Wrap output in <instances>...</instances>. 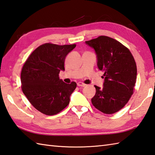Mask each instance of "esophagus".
Returning <instances> with one entry per match:
<instances>
[{
	"instance_id": "esophagus-1",
	"label": "esophagus",
	"mask_w": 155,
	"mask_h": 155,
	"mask_svg": "<svg viewBox=\"0 0 155 155\" xmlns=\"http://www.w3.org/2000/svg\"><path fill=\"white\" fill-rule=\"evenodd\" d=\"M77 86H78V87H84V86H86V84L83 83H81V82H78V83H77Z\"/></svg>"
}]
</instances>
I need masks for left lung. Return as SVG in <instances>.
<instances>
[{
	"label": "left lung",
	"mask_w": 155,
	"mask_h": 155,
	"mask_svg": "<svg viewBox=\"0 0 155 155\" xmlns=\"http://www.w3.org/2000/svg\"><path fill=\"white\" fill-rule=\"evenodd\" d=\"M95 50L98 68L104 72L103 87L95 85L92 104L106 114L120 110L133 94L137 68L134 57L124 45L107 36L86 41Z\"/></svg>",
	"instance_id": "8db88e82"
}]
</instances>
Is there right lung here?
I'll return each mask as SVG.
<instances>
[{
	"label": "right lung",
	"mask_w": 155,
	"mask_h": 155,
	"mask_svg": "<svg viewBox=\"0 0 155 155\" xmlns=\"http://www.w3.org/2000/svg\"><path fill=\"white\" fill-rule=\"evenodd\" d=\"M75 47V44H45L36 48L24 64L21 74L22 91L42 114H57L69 104L77 83H64L59 73L64 71L65 58Z\"/></svg>",
	"instance_id": "add662e5"
}]
</instances>
